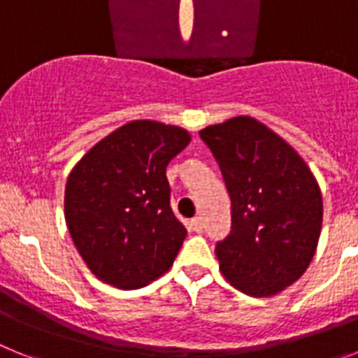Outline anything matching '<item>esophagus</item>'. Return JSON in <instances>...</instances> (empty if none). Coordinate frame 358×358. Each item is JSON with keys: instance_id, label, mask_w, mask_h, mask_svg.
Returning <instances> with one entry per match:
<instances>
[{"instance_id": "esophagus-1", "label": "esophagus", "mask_w": 358, "mask_h": 358, "mask_svg": "<svg viewBox=\"0 0 358 358\" xmlns=\"http://www.w3.org/2000/svg\"><path fill=\"white\" fill-rule=\"evenodd\" d=\"M189 229L195 231V233H202V218L195 217L189 220Z\"/></svg>"}]
</instances>
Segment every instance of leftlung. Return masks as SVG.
I'll return each mask as SVG.
<instances>
[{
  "label": "left lung",
  "instance_id": "8db88e82",
  "mask_svg": "<svg viewBox=\"0 0 358 358\" xmlns=\"http://www.w3.org/2000/svg\"><path fill=\"white\" fill-rule=\"evenodd\" d=\"M231 199V233L217 243L220 271L252 297L281 292L315 255L322 197L301 156L264 123L236 116L199 132Z\"/></svg>",
  "mask_w": 358,
  "mask_h": 358
}]
</instances>
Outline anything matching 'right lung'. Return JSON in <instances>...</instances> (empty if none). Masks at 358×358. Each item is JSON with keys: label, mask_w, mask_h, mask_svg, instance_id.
I'll use <instances>...</instances> for the list:
<instances>
[{"label": "right lung", "mask_w": 358, "mask_h": 358, "mask_svg": "<svg viewBox=\"0 0 358 358\" xmlns=\"http://www.w3.org/2000/svg\"><path fill=\"white\" fill-rule=\"evenodd\" d=\"M189 140L181 127L136 120L98 141L73 166L66 224L98 280L140 289L172 267L186 229L170 208L166 166Z\"/></svg>", "instance_id": "1"}]
</instances>
